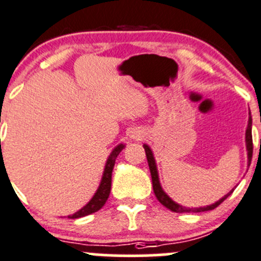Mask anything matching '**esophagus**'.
<instances>
[{"label":"esophagus","mask_w":261,"mask_h":261,"mask_svg":"<svg viewBox=\"0 0 261 261\" xmlns=\"http://www.w3.org/2000/svg\"><path fill=\"white\" fill-rule=\"evenodd\" d=\"M131 136H133L134 139H138V140H140V139L143 138V134H140V133H138V131H136V133H134Z\"/></svg>","instance_id":"1"}]
</instances>
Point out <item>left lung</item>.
<instances>
[{
  "instance_id": "left-lung-1",
  "label": "left lung",
  "mask_w": 261,
  "mask_h": 261,
  "mask_svg": "<svg viewBox=\"0 0 261 261\" xmlns=\"http://www.w3.org/2000/svg\"><path fill=\"white\" fill-rule=\"evenodd\" d=\"M251 116L249 117V123H247V128H246V149H247V163L251 162V158H252V135H251ZM144 149H145V154H146V159H147V164H149V169H150V174H151V180H152V189H154V193L155 197L158 198V201L163 204L164 207H167L168 210L173 212H204V211H211V210H215L216 207L220 206L231 193L232 191L228 192L225 197L220 199V201L215 202L213 204H210L207 207H199V208H187V207L180 206V204L175 203L164 191H163L162 186H160V181H159V175H158V169H156V164H155V159H154V155H152L151 149L149 146L144 145Z\"/></svg>"
}]
</instances>
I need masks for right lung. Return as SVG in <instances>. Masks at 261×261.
<instances>
[{"label": "right lung", "mask_w": 261, "mask_h": 261, "mask_svg": "<svg viewBox=\"0 0 261 261\" xmlns=\"http://www.w3.org/2000/svg\"><path fill=\"white\" fill-rule=\"evenodd\" d=\"M123 147H125V145H123V144H120V145H117L114 150H112L111 155H110L109 159H107L106 167H105L103 177H102L101 184H99L98 189H97V192L94 193V196L92 197L91 201H89L88 203L83 207V208H81L80 211L75 212L74 215L69 216V218L84 217V216L97 212L98 210H101L102 207L105 206V203H106L107 198H109V196H110V192H111L112 170H114L116 158H117V155L122 151Z\"/></svg>", "instance_id": "right-lung-1"}]
</instances>
